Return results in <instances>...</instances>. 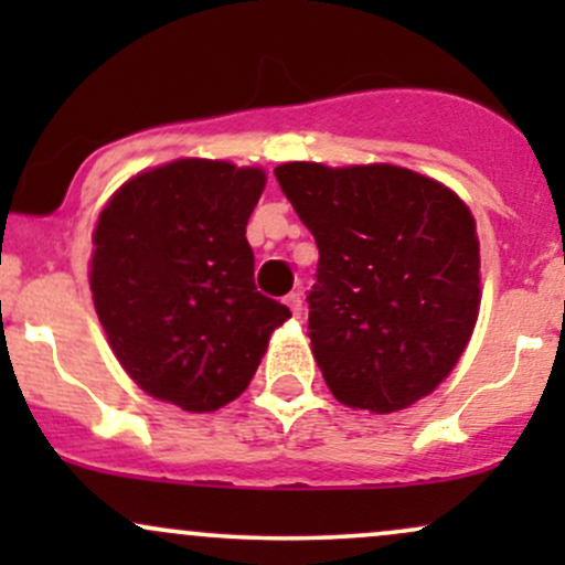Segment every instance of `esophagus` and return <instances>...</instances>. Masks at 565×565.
<instances>
[{"instance_id":"obj_1","label":"esophagus","mask_w":565,"mask_h":565,"mask_svg":"<svg viewBox=\"0 0 565 565\" xmlns=\"http://www.w3.org/2000/svg\"><path fill=\"white\" fill-rule=\"evenodd\" d=\"M284 305H287V308L291 310V316H300L302 313V297L300 295H295V291H291V295H287L284 297Z\"/></svg>"}]
</instances>
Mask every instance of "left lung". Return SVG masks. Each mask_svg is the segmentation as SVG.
I'll return each mask as SVG.
<instances>
[{
    "mask_svg": "<svg viewBox=\"0 0 565 565\" xmlns=\"http://www.w3.org/2000/svg\"><path fill=\"white\" fill-rule=\"evenodd\" d=\"M319 246L308 337L340 404L391 414L430 395L468 348L481 249L468 204L393 164L276 167Z\"/></svg>",
    "mask_w": 565,
    "mask_h": 565,
    "instance_id": "left-lung-1",
    "label": "left lung"
}]
</instances>
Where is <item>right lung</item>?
<instances>
[{"label": "right lung", "mask_w": 565, "mask_h": 565, "mask_svg": "<svg viewBox=\"0 0 565 565\" xmlns=\"http://www.w3.org/2000/svg\"><path fill=\"white\" fill-rule=\"evenodd\" d=\"M263 188L257 167L178 159L127 180L97 217V319L153 398L199 414L231 404L291 319L255 287L246 223Z\"/></svg>", "instance_id": "right-lung-1"}]
</instances>
